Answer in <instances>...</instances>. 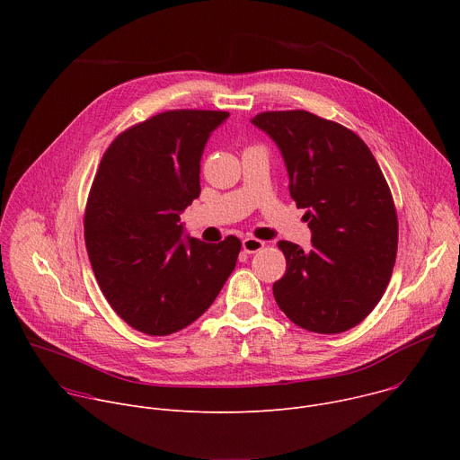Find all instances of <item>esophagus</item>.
<instances>
[{"mask_svg":"<svg viewBox=\"0 0 460 460\" xmlns=\"http://www.w3.org/2000/svg\"><path fill=\"white\" fill-rule=\"evenodd\" d=\"M264 245H266L264 242L258 240V238H252V236H247V238L242 240V249H243L245 252H249V254L258 252L260 249H264Z\"/></svg>","mask_w":460,"mask_h":460,"instance_id":"obj_1","label":"esophagus"}]
</instances>
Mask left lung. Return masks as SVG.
Returning a JSON list of instances; mask_svg holds the SVG:
<instances>
[{"label":"left lung","mask_w":460,"mask_h":460,"mask_svg":"<svg viewBox=\"0 0 460 460\" xmlns=\"http://www.w3.org/2000/svg\"><path fill=\"white\" fill-rule=\"evenodd\" d=\"M252 123L282 151L289 192L307 209L311 249L280 240L286 275L273 295L307 332L335 335L380 302L395 266L399 220L389 185L351 128L307 111H268Z\"/></svg>","instance_id":"1"}]
</instances>
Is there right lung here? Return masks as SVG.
Returning <instances> with one entry per match:
<instances>
[{
    "instance_id": "obj_1",
    "label": "right lung",
    "mask_w": 460,
    "mask_h": 460,
    "mask_svg": "<svg viewBox=\"0 0 460 460\" xmlns=\"http://www.w3.org/2000/svg\"><path fill=\"white\" fill-rule=\"evenodd\" d=\"M229 112L176 109L125 128L107 147L85 206V247L114 313L151 337L176 333L218 296L242 242L181 240L200 196V158Z\"/></svg>"
}]
</instances>
